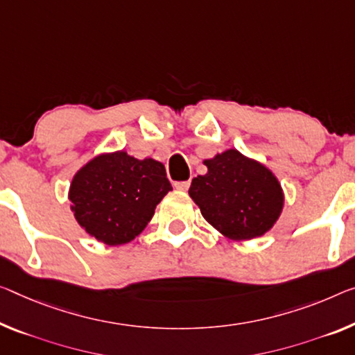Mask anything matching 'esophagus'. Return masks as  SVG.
Returning a JSON list of instances; mask_svg holds the SVG:
<instances>
[{"mask_svg": "<svg viewBox=\"0 0 355 355\" xmlns=\"http://www.w3.org/2000/svg\"><path fill=\"white\" fill-rule=\"evenodd\" d=\"M174 187H176V190H179V192H187V189L190 187V182L189 181L176 182V184H174Z\"/></svg>", "mask_w": 355, "mask_h": 355, "instance_id": "obj_1", "label": "esophagus"}]
</instances>
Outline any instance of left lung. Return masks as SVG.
I'll use <instances>...</instances> for the list:
<instances>
[{"mask_svg":"<svg viewBox=\"0 0 355 355\" xmlns=\"http://www.w3.org/2000/svg\"><path fill=\"white\" fill-rule=\"evenodd\" d=\"M203 163L208 173L192 179L189 195L206 222L233 241L270 232L284 208V190L275 173L236 149Z\"/></svg>","mask_w":355,"mask_h":355,"instance_id":"left-lung-1","label":"left lung"}]
</instances>
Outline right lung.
Masks as SVG:
<instances>
[{
    "instance_id": "1",
    "label": "right lung",
    "mask_w": 355,
    "mask_h": 355,
    "mask_svg": "<svg viewBox=\"0 0 355 355\" xmlns=\"http://www.w3.org/2000/svg\"><path fill=\"white\" fill-rule=\"evenodd\" d=\"M170 190L163 163L116 150L95 155L76 171L68 200L83 230L107 246H121L144 230Z\"/></svg>"
}]
</instances>
